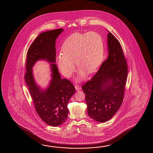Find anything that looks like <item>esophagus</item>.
Wrapping results in <instances>:
<instances>
[{
    "instance_id": "1",
    "label": "esophagus",
    "mask_w": 153,
    "mask_h": 153,
    "mask_svg": "<svg viewBox=\"0 0 153 153\" xmlns=\"http://www.w3.org/2000/svg\"><path fill=\"white\" fill-rule=\"evenodd\" d=\"M75 88L76 91H78V90H81V88H80V87L79 85H75Z\"/></svg>"
}]
</instances>
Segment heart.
Here are the masks:
<instances>
[{"label":"heart","mask_w":153,"mask_h":153,"mask_svg":"<svg viewBox=\"0 0 153 153\" xmlns=\"http://www.w3.org/2000/svg\"><path fill=\"white\" fill-rule=\"evenodd\" d=\"M61 51L56 61L62 74L71 76L75 70V62L80 68L79 78L82 79L86 72L93 73L101 64L104 56V42L97 32L74 33L65 40Z\"/></svg>","instance_id":"b5f03b06"}]
</instances>
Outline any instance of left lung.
Returning <instances> with one entry per match:
<instances>
[{
	"instance_id": "8db88e82",
	"label": "left lung",
	"mask_w": 153,
	"mask_h": 153,
	"mask_svg": "<svg viewBox=\"0 0 153 153\" xmlns=\"http://www.w3.org/2000/svg\"><path fill=\"white\" fill-rule=\"evenodd\" d=\"M108 56L82 89L88 116L99 123L110 120L124 99L127 64L120 44L110 32L107 35Z\"/></svg>"
}]
</instances>
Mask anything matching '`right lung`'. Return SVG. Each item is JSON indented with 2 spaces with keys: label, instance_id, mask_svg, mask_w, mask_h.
Listing matches in <instances>:
<instances>
[{
  "label": "right lung",
  "instance_id": "obj_1",
  "mask_svg": "<svg viewBox=\"0 0 153 153\" xmlns=\"http://www.w3.org/2000/svg\"><path fill=\"white\" fill-rule=\"evenodd\" d=\"M63 31L62 28L40 33L29 46L27 53L25 79L32 98L36 111L43 121L51 126H58L68 117V103L74 94L72 82L61 79L56 65V39ZM40 59L51 62L52 80L45 90H42L35 83L32 67Z\"/></svg>",
  "mask_w": 153,
  "mask_h": 153
}]
</instances>
